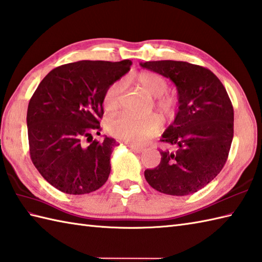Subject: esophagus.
<instances>
[{
	"label": "esophagus",
	"mask_w": 262,
	"mask_h": 262,
	"mask_svg": "<svg viewBox=\"0 0 262 262\" xmlns=\"http://www.w3.org/2000/svg\"><path fill=\"white\" fill-rule=\"evenodd\" d=\"M127 147H129L132 151H135L137 154H140V152L145 150V149H143L142 147H139V146H136V145H127Z\"/></svg>",
	"instance_id": "obj_1"
}]
</instances>
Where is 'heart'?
<instances>
[{
  "label": "heart",
  "instance_id": "heart-1",
  "mask_svg": "<svg viewBox=\"0 0 262 262\" xmlns=\"http://www.w3.org/2000/svg\"><path fill=\"white\" fill-rule=\"evenodd\" d=\"M137 81L149 96L157 98L155 101V108L159 115L165 121L173 120L178 113V100L172 96L165 95L168 89L166 80L161 74L146 71L138 74ZM123 89V80H117L107 87L104 94L106 110L113 111L119 106ZM107 127L113 137L138 145L156 135L159 130V120L154 115L135 117L129 114H120L108 122Z\"/></svg>",
  "mask_w": 262,
  "mask_h": 262
}]
</instances>
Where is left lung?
<instances>
[{"mask_svg":"<svg viewBox=\"0 0 262 262\" xmlns=\"http://www.w3.org/2000/svg\"><path fill=\"white\" fill-rule=\"evenodd\" d=\"M172 80L179 108L161 141L175 148L159 150L161 163L145 170L149 185L162 193L188 195L220 174L234 135V111L225 87L208 69L182 61L140 63Z\"/></svg>","mask_w":262,"mask_h":262,"instance_id":"left-lung-1","label":"left lung"}]
</instances>
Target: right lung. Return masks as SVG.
Returning a JSON list of instances; mask_svg holds the SVG:
<instances>
[{"instance_id":"obj_1","label":"right lung","mask_w":262,"mask_h":262,"mask_svg":"<svg viewBox=\"0 0 262 262\" xmlns=\"http://www.w3.org/2000/svg\"><path fill=\"white\" fill-rule=\"evenodd\" d=\"M132 62L78 61L57 67L41 80L27 111L30 158L51 185L68 194H86L105 184L116 141L93 140L100 130L104 94ZM97 135H100L97 132ZM92 138L88 146L83 140Z\"/></svg>"}]
</instances>
